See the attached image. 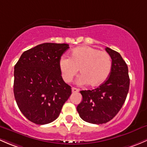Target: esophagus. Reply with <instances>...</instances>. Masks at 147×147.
<instances>
[{"label": "esophagus", "instance_id": "esophagus-1", "mask_svg": "<svg viewBox=\"0 0 147 147\" xmlns=\"http://www.w3.org/2000/svg\"><path fill=\"white\" fill-rule=\"evenodd\" d=\"M78 92H79V90H78V89L76 88H72V93H78Z\"/></svg>", "mask_w": 147, "mask_h": 147}]
</instances>
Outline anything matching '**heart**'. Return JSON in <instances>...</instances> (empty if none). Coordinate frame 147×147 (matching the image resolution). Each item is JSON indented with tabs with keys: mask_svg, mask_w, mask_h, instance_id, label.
<instances>
[{
	"mask_svg": "<svg viewBox=\"0 0 147 147\" xmlns=\"http://www.w3.org/2000/svg\"><path fill=\"white\" fill-rule=\"evenodd\" d=\"M59 69L64 81L71 82L79 70L78 83L91 87L102 85L108 78L112 69L110 56L105 51L88 46L78 47L72 50L69 59H60Z\"/></svg>",
	"mask_w": 147,
	"mask_h": 147,
	"instance_id": "heart-1",
	"label": "heart"
}]
</instances>
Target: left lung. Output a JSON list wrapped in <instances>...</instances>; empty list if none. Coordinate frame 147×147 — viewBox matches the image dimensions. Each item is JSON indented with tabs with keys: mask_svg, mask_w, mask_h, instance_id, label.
I'll return each instance as SVG.
<instances>
[{
	"mask_svg": "<svg viewBox=\"0 0 147 147\" xmlns=\"http://www.w3.org/2000/svg\"><path fill=\"white\" fill-rule=\"evenodd\" d=\"M112 59V69L108 78L93 90H81L83 100L77 106L83 120L102 125L111 120L125 103L129 88L128 67L117 51L106 47Z\"/></svg>",
	"mask_w": 147,
	"mask_h": 147,
	"instance_id": "1",
	"label": "left lung"
}]
</instances>
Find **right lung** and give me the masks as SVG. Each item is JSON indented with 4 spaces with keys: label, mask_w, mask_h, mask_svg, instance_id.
Returning a JSON list of instances; mask_svg holds the SVG:
<instances>
[{
    "label": "right lung",
    "mask_w": 147,
    "mask_h": 147,
    "mask_svg": "<svg viewBox=\"0 0 147 147\" xmlns=\"http://www.w3.org/2000/svg\"><path fill=\"white\" fill-rule=\"evenodd\" d=\"M69 48L67 44H41L24 51L15 65V98L21 113L32 122L45 125L55 120L71 95L59 65Z\"/></svg>",
    "instance_id": "obj_1"
}]
</instances>
